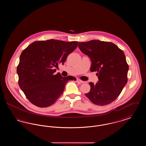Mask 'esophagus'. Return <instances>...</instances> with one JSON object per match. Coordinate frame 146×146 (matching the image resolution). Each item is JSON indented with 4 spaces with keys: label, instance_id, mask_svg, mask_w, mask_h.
Instances as JSON below:
<instances>
[{
    "label": "esophagus",
    "instance_id": "obj_1",
    "mask_svg": "<svg viewBox=\"0 0 146 146\" xmlns=\"http://www.w3.org/2000/svg\"><path fill=\"white\" fill-rule=\"evenodd\" d=\"M76 81H77V82L78 83H84V82L83 81V80H80V79H77L76 80Z\"/></svg>",
    "mask_w": 146,
    "mask_h": 146
}]
</instances>
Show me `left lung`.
<instances>
[{
  "label": "left lung",
  "mask_w": 146,
  "mask_h": 146,
  "mask_svg": "<svg viewBox=\"0 0 146 146\" xmlns=\"http://www.w3.org/2000/svg\"><path fill=\"white\" fill-rule=\"evenodd\" d=\"M79 48L91 59L90 71L97 72L98 82H90L85 94L98 106L110 104L119 96L127 82L129 66L124 52L111 42L92 40L79 42Z\"/></svg>",
  "instance_id": "8db88e82"
}]
</instances>
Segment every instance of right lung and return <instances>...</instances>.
<instances>
[{
  "label": "right lung",
  "mask_w": 146,
  "mask_h": 146,
  "mask_svg": "<svg viewBox=\"0 0 146 146\" xmlns=\"http://www.w3.org/2000/svg\"><path fill=\"white\" fill-rule=\"evenodd\" d=\"M78 42L55 39L35 41L21 53L17 67L19 85L28 100L44 108L54 104L63 92L66 83L74 76L55 74V67L63 64Z\"/></svg>",
  "instance_id": "1"
}]
</instances>
